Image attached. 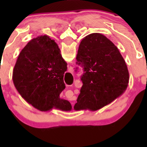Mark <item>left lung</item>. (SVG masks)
<instances>
[{"label":"left lung","mask_w":147,"mask_h":147,"mask_svg":"<svg viewBox=\"0 0 147 147\" xmlns=\"http://www.w3.org/2000/svg\"><path fill=\"white\" fill-rule=\"evenodd\" d=\"M76 64L84 70L74 110H99L127 90L129 71L120 51L105 35L93 33L81 41Z\"/></svg>","instance_id":"1"}]
</instances>
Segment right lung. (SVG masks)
Masks as SVG:
<instances>
[{"label":"right lung","mask_w":147,"mask_h":147,"mask_svg":"<svg viewBox=\"0 0 147 147\" xmlns=\"http://www.w3.org/2000/svg\"><path fill=\"white\" fill-rule=\"evenodd\" d=\"M67 65L55 41L47 35L39 36L20 51L13 70V82L21 96L35 108L68 111L71 103L59 97L65 88L63 77Z\"/></svg>","instance_id":"obj_1"}]
</instances>
